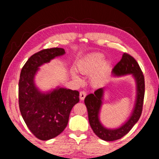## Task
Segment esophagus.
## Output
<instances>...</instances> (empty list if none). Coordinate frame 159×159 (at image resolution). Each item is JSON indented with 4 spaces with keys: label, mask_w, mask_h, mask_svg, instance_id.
I'll return each mask as SVG.
<instances>
[{
    "label": "esophagus",
    "mask_w": 159,
    "mask_h": 159,
    "mask_svg": "<svg viewBox=\"0 0 159 159\" xmlns=\"http://www.w3.org/2000/svg\"><path fill=\"white\" fill-rule=\"evenodd\" d=\"M85 97H86V93H85V91H80V100H84Z\"/></svg>",
    "instance_id": "1"
}]
</instances>
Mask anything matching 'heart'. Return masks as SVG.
<instances>
[{
    "label": "heart",
    "mask_w": 159,
    "mask_h": 159,
    "mask_svg": "<svg viewBox=\"0 0 159 159\" xmlns=\"http://www.w3.org/2000/svg\"><path fill=\"white\" fill-rule=\"evenodd\" d=\"M101 53H93L85 57L77 64V71L84 75H90V81L93 86H99L106 81L108 76L109 63L104 61ZM71 76L75 81L81 82V79L75 71H71Z\"/></svg>",
    "instance_id": "b5f03b06"
}]
</instances>
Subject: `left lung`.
I'll return each instance as SVG.
<instances>
[{
  "label": "left lung",
  "mask_w": 159,
  "mask_h": 159,
  "mask_svg": "<svg viewBox=\"0 0 159 159\" xmlns=\"http://www.w3.org/2000/svg\"><path fill=\"white\" fill-rule=\"evenodd\" d=\"M115 76L132 74L136 82L137 95L134 107L130 116L120 127L115 129L107 128L99 120V115L104 96V88H99L85 98V104L88 109L90 127L99 138L105 141H114L120 139L130 131L140 118L144 97V77L137 61L127 53H123L121 60L112 70Z\"/></svg>",
  "instance_id": "left-lung-1"
}]
</instances>
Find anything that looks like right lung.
Here are the masks:
<instances>
[{"instance_id":"right-lung-1","label":"right lung","mask_w":159,"mask_h":159,"mask_svg":"<svg viewBox=\"0 0 159 159\" xmlns=\"http://www.w3.org/2000/svg\"><path fill=\"white\" fill-rule=\"evenodd\" d=\"M65 54L63 48L44 49L35 53L22 67L19 81V106L28 128L38 139L48 140L66 127L70 112L79 102V93L57 87L42 93L35 85L39 66Z\"/></svg>"}]
</instances>
